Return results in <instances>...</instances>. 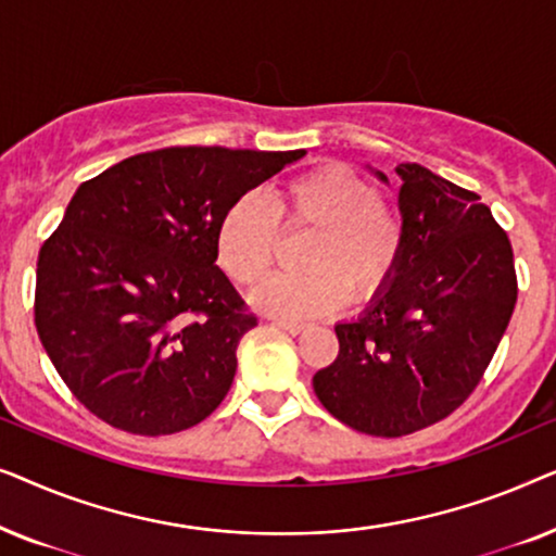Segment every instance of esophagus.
I'll use <instances>...</instances> for the list:
<instances>
[{
	"label": "esophagus",
	"mask_w": 556,
	"mask_h": 556,
	"mask_svg": "<svg viewBox=\"0 0 556 556\" xmlns=\"http://www.w3.org/2000/svg\"><path fill=\"white\" fill-rule=\"evenodd\" d=\"M273 324L278 326V329H283V331H288V333H301L303 329H306V324L303 321H291V318H273Z\"/></svg>",
	"instance_id": "obj_1"
}]
</instances>
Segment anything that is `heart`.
<instances>
[{"label":"heart","instance_id":"1","mask_svg":"<svg viewBox=\"0 0 556 556\" xmlns=\"http://www.w3.org/2000/svg\"><path fill=\"white\" fill-rule=\"evenodd\" d=\"M308 230L295 263L257 286L253 306L276 318H314L377 299L405 253V217L371 179L344 164H321L283 181L263 204L245 194L219 217L217 265L235 286H253L276 255L278 232Z\"/></svg>","mask_w":556,"mask_h":556}]
</instances>
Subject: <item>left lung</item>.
<instances>
[{"mask_svg": "<svg viewBox=\"0 0 556 556\" xmlns=\"http://www.w3.org/2000/svg\"><path fill=\"white\" fill-rule=\"evenodd\" d=\"M397 174L400 268L356 321L337 326V359L314 375L321 405L377 438L430 428L470 397L519 293L511 242L481 197L420 164Z\"/></svg>", "mask_w": 556, "mask_h": 556, "instance_id": "left-lung-1", "label": "left lung"}]
</instances>
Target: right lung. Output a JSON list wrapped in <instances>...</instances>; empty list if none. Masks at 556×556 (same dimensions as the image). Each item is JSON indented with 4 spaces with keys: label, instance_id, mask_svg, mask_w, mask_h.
Here are the masks:
<instances>
[{
    "label": "right lung",
    "instance_id": "add662e5",
    "mask_svg": "<svg viewBox=\"0 0 556 556\" xmlns=\"http://www.w3.org/2000/svg\"><path fill=\"white\" fill-rule=\"evenodd\" d=\"M303 154L169 147L83 181L35 286L37 333L83 407L149 438L215 413L257 324L215 265L219 217Z\"/></svg>",
    "mask_w": 556,
    "mask_h": 556
}]
</instances>
